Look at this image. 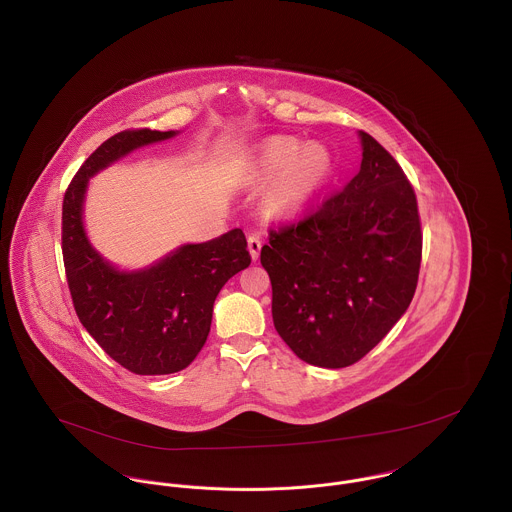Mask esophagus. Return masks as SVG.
I'll use <instances>...</instances> for the list:
<instances>
[{"mask_svg":"<svg viewBox=\"0 0 512 512\" xmlns=\"http://www.w3.org/2000/svg\"><path fill=\"white\" fill-rule=\"evenodd\" d=\"M248 250H250L252 260L256 262V260H258V256H260V250H262V238H260V236H256V234L248 236Z\"/></svg>","mask_w":512,"mask_h":512,"instance_id":"34e87169","label":"esophagus"}]
</instances>
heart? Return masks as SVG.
<instances>
[{
  "label": "heart",
  "mask_w": 512,
  "mask_h": 512,
  "mask_svg": "<svg viewBox=\"0 0 512 512\" xmlns=\"http://www.w3.org/2000/svg\"><path fill=\"white\" fill-rule=\"evenodd\" d=\"M333 155L323 144L274 136L250 151L244 177L252 187H268L264 209L276 220L305 217L333 177Z\"/></svg>",
  "instance_id": "obj_1"
}]
</instances>
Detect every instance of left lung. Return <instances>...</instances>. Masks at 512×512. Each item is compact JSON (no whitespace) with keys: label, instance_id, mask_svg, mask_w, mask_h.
<instances>
[{"label":"left lung","instance_id":"left-lung-1","mask_svg":"<svg viewBox=\"0 0 512 512\" xmlns=\"http://www.w3.org/2000/svg\"><path fill=\"white\" fill-rule=\"evenodd\" d=\"M351 183L311 217L270 230L260 262L272 282L274 327L313 366L361 361L406 313L418 284V203L396 159L359 132Z\"/></svg>","mask_w":512,"mask_h":512}]
</instances>
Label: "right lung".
I'll return each instance as SVG.
<instances>
[{"instance_id":"obj_1","label":"right lung","mask_w":512,"mask_h":512,"mask_svg":"<svg viewBox=\"0 0 512 512\" xmlns=\"http://www.w3.org/2000/svg\"><path fill=\"white\" fill-rule=\"evenodd\" d=\"M177 134L126 130L112 136L82 163L63 201V258L76 315L106 355L136 374H171L191 365L209 337L222 286L250 266L240 228L181 244L138 270L114 266L90 244L84 228L90 177Z\"/></svg>"}]
</instances>
